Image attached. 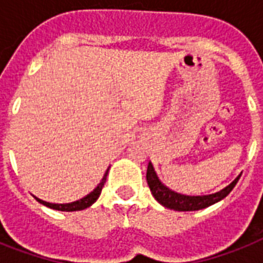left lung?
I'll list each match as a JSON object with an SVG mask.
<instances>
[{"label": "left lung", "mask_w": 263, "mask_h": 263, "mask_svg": "<svg viewBox=\"0 0 263 263\" xmlns=\"http://www.w3.org/2000/svg\"><path fill=\"white\" fill-rule=\"evenodd\" d=\"M146 179H147V184L148 187H150L153 196L162 206L172 209V210H177V212H194V210H200V209L212 206V204L217 203L218 200L224 199L225 196L228 195L229 192L233 190V187L236 185V183L240 179V175L237 176L236 179L233 180L229 185H227L224 190H221V191L216 192V194H212V195L203 196L181 195V194H177V192L169 190L168 187H165L164 184L160 181V179L157 177L152 162H148Z\"/></svg>", "instance_id": "obj_1"}]
</instances>
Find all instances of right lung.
Wrapping results in <instances>:
<instances>
[{
	"label": "right lung",
	"mask_w": 263,
	"mask_h": 263,
	"mask_svg": "<svg viewBox=\"0 0 263 263\" xmlns=\"http://www.w3.org/2000/svg\"><path fill=\"white\" fill-rule=\"evenodd\" d=\"M107 171H109V169H107ZM107 171L105 172V175H103L101 183H99L98 185H97V187H95L90 194H88V195H86L84 198H82V199L76 200V202H71V203H49V202H45V200L38 199V198H35V199L38 200L39 203L45 204V206H47V208L54 209V210H60V212H76V210H83V209H87L90 208L91 204L94 203L95 200L98 199L99 194H101V191H102L103 184H105V181H106Z\"/></svg>",
	"instance_id": "right-lung-1"
}]
</instances>
